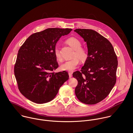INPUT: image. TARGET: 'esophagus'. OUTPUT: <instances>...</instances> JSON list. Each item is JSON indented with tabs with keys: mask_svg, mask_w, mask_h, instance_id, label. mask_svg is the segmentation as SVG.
<instances>
[{
	"mask_svg": "<svg viewBox=\"0 0 133 133\" xmlns=\"http://www.w3.org/2000/svg\"><path fill=\"white\" fill-rule=\"evenodd\" d=\"M69 77H70V78H71V77H72V73L69 72Z\"/></svg>",
	"mask_w": 133,
	"mask_h": 133,
	"instance_id": "1",
	"label": "esophagus"
}]
</instances>
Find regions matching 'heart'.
Wrapping results in <instances>:
<instances>
[{"label":"heart","mask_w":133,"mask_h":133,"mask_svg":"<svg viewBox=\"0 0 133 133\" xmlns=\"http://www.w3.org/2000/svg\"><path fill=\"white\" fill-rule=\"evenodd\" d=\"M66 42L74 50V52L73 55V57L74 58L67 60L61 64L60 65V69L62 71L71 72L75 70L77 68L79 63V60L82 62H83L88 59V53L85 49L81 47V43L77 38L70 37L66 40ZM54 55L57 60H62V56L59 48H55L54 50Z\"/></svg>","instance_id":"1"}]
</instances>
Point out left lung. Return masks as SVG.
Masks as SVG:
<instances>
[{
    "label": "left lung",
    "instance_id": "8db88e82",
    "mask_svg": "<svg viewBox=\"0 0 133 133\" xmlns=\"http://www.w3.org/2000/svg\"><path fill=\"white\" fill-rule=\"evenodd\" d=\"M74 31L87 42L88 53L81 71L73 74L78 81L75 94L81 102L95 104L108 96L116 83L117 57L111 43L96 31Z\"/></svg>",
    "mask_w": 133,
    "mask_h": 133
}]
</instances>
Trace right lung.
Returning <instances> with one entry per match:
<instances>
[{
  "instance_id": "right-lung-1",
  "label": "right lung",
  "mask_w": 133,
  "mask_h": 133,
  "mask_svg": "<svg viewBox=\"0 0 133 133\" xmlns=\"http://www.w3.org/2000/svg\"><path fill=\"white\" fill-rule=\"evenodd\" d=\"M72 30L47 29L31 35L19 49L14 74L20 93L28 99L38 104L50 102L69 79L65 71L54 72L58 67L54 50L60 38Z\"/></svg>"
}]
</instances>
